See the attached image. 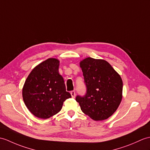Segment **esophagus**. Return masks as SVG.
Here are the masks:
<instances>
[{"instance_id": "esophagus-1", "label": "esophagus", "mask_w": 150, "mask_h": 150, "mask_svg": "<svg viewBox=\"0 0 150 150\" xmlns=\"http://www.w3.org/2000/svg\"><path fill=\"white\" fill-rule=\"evenodd\" d=\"M70 93H71V96L73 97V98H75V91H71L70 92Z\"/></svg>"}]
</instances>
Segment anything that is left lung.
<instances>
[{"label": "left lung", "mask_w": 150, "mask_h": 150, "mask_svg": "<svg viewBox=\"0 0 150 150\" xmlns=\"http://www.w3.org/2000/svg\"><path fill=\"white\" fill-rule=\"evenodd\" d=\"M86 93L77 95L82 112L95 121L107 119L115 112L122 99L123 81L105 60L88 57L80 63Z\"/></svg>", "instance_id": "1"}]
</instances>
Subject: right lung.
<instances>
[{"label": "right lung", "mask_w": 150, "mask_h": 150, "mask_svg": "<svg viewBox=\"0 0 150 150\" xmlns=\"http://www.w3.org/2000/svg\"><path fill=\"white\" fill-rule=\"evenodd\" d=\"M59 65L57 59H47L33 69L24 83V103L31 113L41 119L58 113L64 101L71 97L59 74Z\"/></svg>", "instance_id": "add662e5"}]
</instances>
